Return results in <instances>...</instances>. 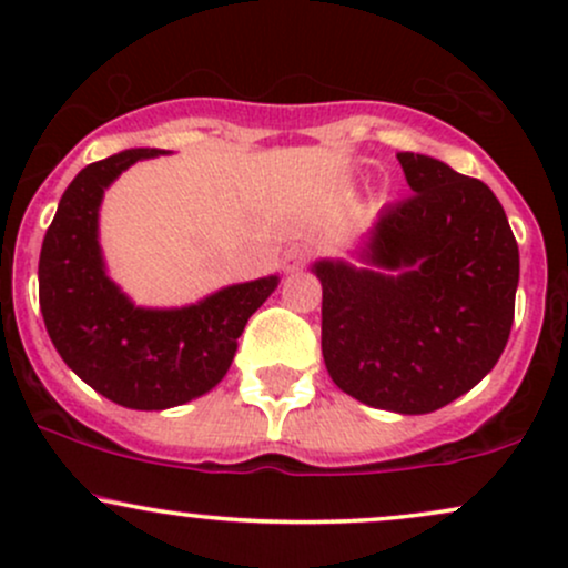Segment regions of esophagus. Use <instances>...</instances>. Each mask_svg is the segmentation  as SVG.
I'll return each instance as SVG.
<instances>
[{"label": "esophagus", "instance_id": "1", "mask_svg": "<svg viewBox=\"0 0 568 568\" xmlns=\"http://www.w3.org/2000/svg\"><path fill=\"white\" fill-rule=\"evenodd\" d=\"M306 258H310V251L304 245H291L288 251L283 253V266L285 272H298L306 266Z\"/></svg>", "mask_w": 568, "mask_h": 568}]
</instances>
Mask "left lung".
<instances>
[{
    "label": "left lung",
    "mask_w": 568,
    "mask_h": 568,
    "mask_svg": "<svg viewBox=\"0 0 568 568\" xmlns=\"http://www.w3.org/2000/svg\"><path fill=\"white\" fill-rule=\"evenodd\" d=\"M410 197L382 207L347 258H317L323 361L342 393L429 414L497 366L513 328L518 243L484 181L397 154Z\"/></svg>",
    "instance_id": "8db88e82"
}]
</instances>
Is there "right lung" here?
Segmentation results:
<instances>
[{"label": "right lung", "mask_w": 568, "mask_h": 568, "mask_svg": "<svg viewBox=\"0 0 568 568\" xmlns=\"http://www.w3.org/2000/svg\"><path fill=\"white\" fill-rule=\"evenodd\" d=\"M165 149H125L77 173L39 253V306L58 355L116 406L165 410L211 393L230 371L247 317L280 275L232 283L184 306H141L109 275L101 247L106 189Z\"/></svg>", "instance_id": "add662e5"}]
</instances>
